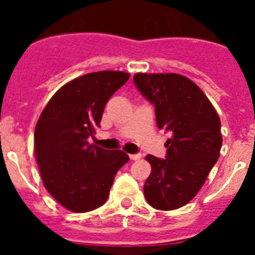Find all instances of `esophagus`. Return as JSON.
I'll use <instances>...</instances> for the list:
<instances>
[{"instance_id":"obj_1","label":"esophagus","mask_w":255,"mask_h":255,"mask_svg":"<svg viewBox=\"0 0 255 255\" xmlns=\"http://www.w3.org/2000/svg\"><path fill=\"white\" fill-rule=\"evenodd\" d=\"M129 157L131 161H138V159L141 158V154H130Z\"/></svg>"}]
</instances>
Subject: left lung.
Instances as JSON below:
<instances>
[{
    "instance_id": "obj_1",
    "label": "left lung",
    "mask_w": 255,
    "mask_h": 255,
    "mask_svg": "<svg viewBox=\"0 0 255 255\" xmlns=\"http://www.w3.org/2000/svg\"><path fill=\"white\" fill-rule=\"evenodd\" d=\"M134 83L154 105L157 126L172 134L164 143L166 158L145 157L152 171L144 197L155 209H177L198 194L220 157V117L203 91L186 76L138 73Z\"/></svg>"
}]
</instances>
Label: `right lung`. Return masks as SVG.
<instances>
[{"label": "right lung", "instance_id": "1", "mask_svg": "<svg viewBox=\"0 0 255 255\" xmlns=\"http://www.w3.org/2000/svg\"><path fill=\"white\" fill-rule=\"evenodd\" d=\"M130 78L124 71H97L58 89L38 119L34 155L52 198L75 213L93 211L107 200L117 171L129 161L120 149L89 143L100 128L107 101Z\"/></svg>", "mask_w": 255, "mask_h": 255}]
</instances>
